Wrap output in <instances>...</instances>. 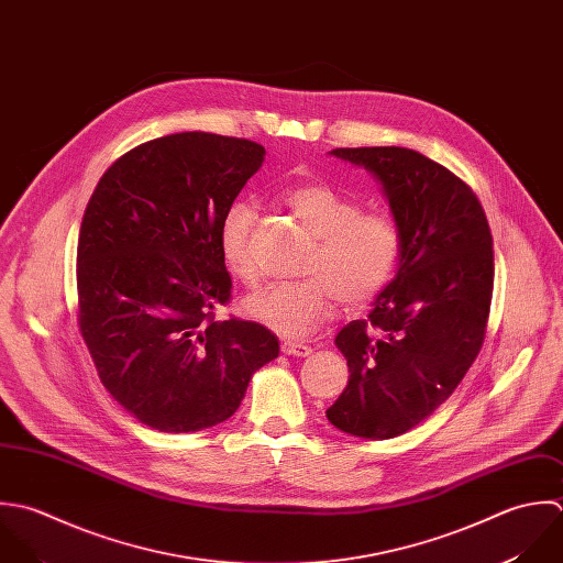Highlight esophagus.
Wrapping results in <instances>:
<instances>
[{
  "label": "esophagus",
  "mask_w": 563,
  "mask_h": 563,
  "mask_svg": "<svg viewBox=\"0 0 563 563\" xmlns=\"http://www.w3.org/2000/svg\"><path fill=\"white\" fill-rule=\"evenodd\" d=\"M282 352L286 356H297V358H306L312 354V347L303 345V343H295V341H282Z\"/></svg>",
  "instance_id": "esophagus-1"
}]
</instances>
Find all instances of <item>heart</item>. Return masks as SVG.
<instances>
[{"mask_svg":"<svg viewBox=\"0 0 563 563\" xmlns=\"http://www.w3.org/2000/svg\"><path fill=\"white\" fill-rule=\"evenodd\" d=\"M284 200L317 238L303 266L308 279L266 286L244 301V312L279 336L303 339L332 314L334 301L356 310L388 286L401 257V229L390 211L363 209L354 196L323 181L290 186ZM253 231V207L233 202L220 222V253L249 286L260 279Z\"/></svg>","mask_w":563,"mask_h":563,"instance_id":"heart-1","label":"heart"}]
</instances>
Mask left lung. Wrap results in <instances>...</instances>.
Wrapping results in <instances>:
<instances>
[{
  "instance_id": "1",
  "label": "left lung",
  "mask_w": 563,
  "mask_h": 563,
  "mask_svg": "<svg viewBox=\"0 0 563 563\" xmlns=\"http://www.w3.org/2000/svg\"><path fill=\"white\" fill-rule=\"evenodd\" d=\"M382 184L401 229L395 279L336 347L350 382L328 408L343 432L390 439L432 415L476 361L494 295V240L472 188L399 146L336 148Z\"/></svg>"
}]
</instances>
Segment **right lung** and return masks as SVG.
I'll return each mask as SVG.
<instances>
[{
    "label": "right lung",
    "mask_w": 563,
    "mask_h": 563,
    "mask_svg": "<svg viewBox=\"0 0 563 563\" xmlns=\"http://www.w3.org/2000/svg\"><path fill=\"white\" fill-rule=\"evenodd\" d=\"M264 146L175 133L124 153L93 189L78 235V328L104 388L137 421L196 432L229 419L277 336L231 301L220 222Z\"/></svg>",
    "instance_id": "right-lung-1"
}]
</instances>
